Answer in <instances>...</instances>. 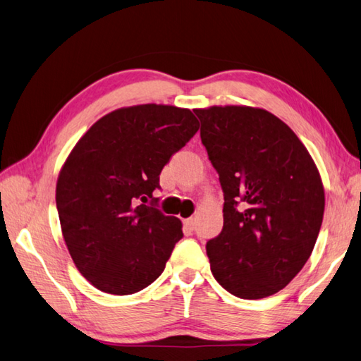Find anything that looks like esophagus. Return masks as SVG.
I'll list each match as a JSON object with an SVG mask.
<instances>
[{"mask_svg":"<svg viewBox=\"0 0 361 361\" xmlns=\"http://www.w3.org/2000/svg\"><path fill=\"white\" fill-rule=\"evenodd\" d=\"M183 224H185V228H188V230L192 231V230L195 228V224H197V221H195L194 217H189V219H185V221H183Z\"/></svg>","mask_w":361,"mask_h":361,"instance_id":"esophagus-1","label":"esophagus"}]
</instances>
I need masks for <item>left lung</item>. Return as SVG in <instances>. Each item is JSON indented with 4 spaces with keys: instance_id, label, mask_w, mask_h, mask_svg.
Returning <instances> with one entry per match:
<instances>
[{
    "instance_id": "obj_1",
    "label": "left lung",
    "mask_w": 361,
    "mask_h": 361,
    "mask_svg": "<svg viewBox=\"0 0 361 361\" xmlns=\"http://www.w3.org/2000/svg\"><path fill=\"white\" fill-rule=\"evenodd\" d=\"M224 190V228L207 244L219 285L241 299L283 289L314 249L326 194L307 147L269 111L194 109Z\"/></svg>"
}]
</instances>
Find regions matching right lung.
<instances>
[{"label":"right lung","instance_id":"1","mask_svg":"<svg viewBox=\"0 0 361 361\" xmlns=\"http://www.w3.org/2000/svg\"><path fill=\"white\" fill-rule=\"evenodd\" d=\"M197 130L186 108L128 106L97 120L70 152L56 207L70 257L97 289L134 294L164 271L183 225L145 202L159 188L162 167Z\"/></svg>","mask_w":361,"mask_h":361}]
</instances>
